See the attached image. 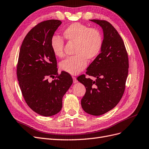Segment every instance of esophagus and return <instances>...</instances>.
<instances>
[{
    "label": "esophagus",
    "mask_w": 149,
    "mask_h": 149,
    "mask_svg": "<svg viewBox=\"0 0 149 149\" xmlns=\"http://www.w3.org/2000/svg\"><path fill=\"white\" fill-rule=\"evenodd\" d=\"M72 79H73V82L74 84L77 83L78 81H77V79L75 77H72Z\"/></svg>",
    "instance_id": "34e87169"
}]
</instances>
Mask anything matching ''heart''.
<instances>
[{"label": "heart", "instance_id": "1", "mask_svg": "<svg viewBox=\"0 0 149 149\" xmlns=\"http://www.w3.org/2000/svg\"><path fill=\"white\" fill-rule=\"evenodd\" d=\"M64 39L76 43L74 56L66 58L59 64L60 69L72 75L83 70L87 65V60L95 59L100 53L103 44L101 32L96 28L90 27L80 23H74L63 30ZM64 42L59 36L51 38V47L56 57L64 56Z\"/></svg>", "mask_w": 149, "mask_h": 149}]
</instances>
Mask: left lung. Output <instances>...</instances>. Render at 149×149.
<instances>
[{
	"instance_id": "obj_1",
	"label": "left lung",
	"mask_w": 149,
	"mask_h": 149,
	"mask_svg": "<svg viewBox=\"0 0 149 149\" xmlns=\"http://www.w3.org/2000/svg\"><path fill=\"white\" fill-rule=\"evenodd\" d=\"M103 30L101 53L90 64L86 74L96 78L86 79L83 74L78 81L86 87L81 100L84 111L99 116L111 111L122 99L125 89L129 68L128 53L122 37L108 21L90 19Z\"/></svg>"
}]
</instances>
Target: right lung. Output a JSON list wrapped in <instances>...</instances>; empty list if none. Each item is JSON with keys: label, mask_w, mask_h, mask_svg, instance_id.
<instances>
[{"label": "right lung", "mask_w": 149, "mask_h": 149, "mask_svg": "<svg viewBox=\"0 0 149 149\" xmlns=\"http://www.w3.org/2000/svg\"><path fill=\"white\" fill-rule=\"evenodd\" d=\"M62 22L49 19L37 24L27 34L21 46L17 64L19 85L28 106L37 113L49 117L63 107V97L72 84L67 72L58 73L51 38ZM55 79L48 81V77Z\"/></svg>", "instance_id": "1"}]
</instances>
